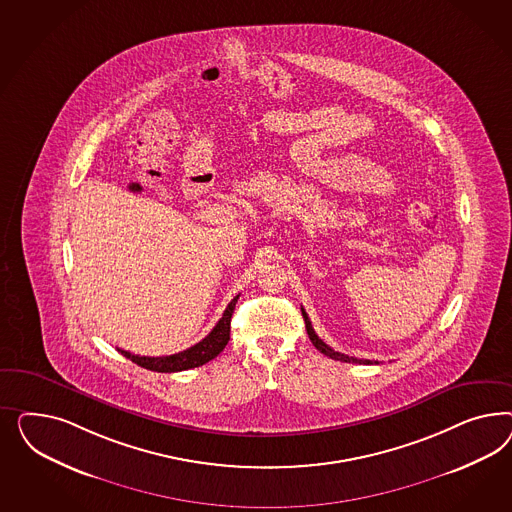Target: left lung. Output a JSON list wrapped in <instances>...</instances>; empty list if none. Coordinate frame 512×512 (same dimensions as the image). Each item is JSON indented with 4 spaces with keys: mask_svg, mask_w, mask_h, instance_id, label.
<instances>
[{
    "mask_svg": "<svg viewBox=\"0 0 512 512\" xmlns=\"http://www.w3.org/2000/svg\"><path fill=\"white\" fill-rule=\"evenodd\" d=\"M302 315H304V321H306V330H308V336H310L311 343L326 355V357L334 358V360H341V362H358V364H379V362H372V360H362V358L355 357H347V355H343V353H338V351H334L332 347H328L325 341L321 340L317 334H315V330H313V326H311L310 317H308V313L304 311L302 308Z\"/></svg>",
    "mask_w": 512,
    "mask_h": 512,
    "instance_id": "left-lung-1",
    "label": "left lung"
}]
</instances>
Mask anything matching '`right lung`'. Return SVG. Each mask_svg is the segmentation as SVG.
I'll return each instance as SVG.
<instances>
[{
    "instance_id": "right-lung-1",
    "label": "right lung",
    "mask_w": 512,
    "mask_h": 512,
    "mask_svg": "<svg viewBox=\"0 0 512 512\" xmlns=\"http://www.w3.org/2000/svg\"><path fill=\"white\" fill-rule=\"evenodd\" d=\"M236 300H238V296H234L231 304L227 306V310L223 311V317L217 321V325L212 328V332L204 340L195 343L193 347H189L182 353L169 355V357H139V355H131L129 351H122V349H120V353L129 360H133L135 364H139L140 368H146L152 372H184L191 368H199L202 364L210 362L212 358H216L229 343L231 317H233Z\"/></svg>"
}]
</instances>
